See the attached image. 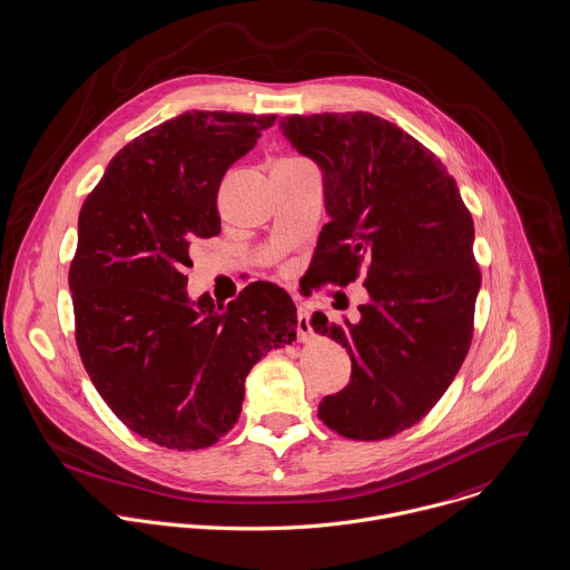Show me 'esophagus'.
<instances>
[{"label":"esophagus","instance_id":"obj_1","mask_svg":"<svg viewBox=\"0 0 570 570\" xmlns=\"http://www.w3.org/2000/svg\"><path fill=\"white\" fill-rule=\"evenodd\" d=\"M297 337L299 342H308L313 337V326H311V315L306 308H297Z\"/></svg>","mask_w":570,"mask_h":570}]
</instances>
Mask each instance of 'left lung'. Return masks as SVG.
<instances>
[{
	"label": "left lung",
	"mask_w": 570,
	"mask_h": 570,
	"mask_svg": "<svg viewBox=\"0 0 570 570\" xmlns=\"http://www.w3.org/2000/svg\"><path fill=\"white\" fill-rule=\"evenodd\" d=\"M279 127L324 171L317 286L363 273L370 295L356 322L313 315L352 361L320 419L352 441L392 439L430 414L469 352L480 288L471 214L441 158L381 116L291 115Z\"/></svg>",
	"instance_id": "obj_1"
}]
</instances>
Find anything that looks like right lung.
I'll return each mask as SVG.
<instances>
[{
    "mask_svg": "<svg viewBox=\"0 0 570 570\" xmlns=\"http://www.w3.org/2000/svg\"><path fill=\"white\" fill-rule=\"evenodd\" d=\"M275 115L185 112L127 142L79 214L68 284L81 361L116 419L178 452L235 425L244 379L297 337V308L271 282L227 306L187 295L189 246L220 233L218 189Z\"/></svg>",
    "mask_w": 570,
    "mask_h": 570,
    "instance_id": "obj_1",
    "label": "right lung"
}]
</instances>
